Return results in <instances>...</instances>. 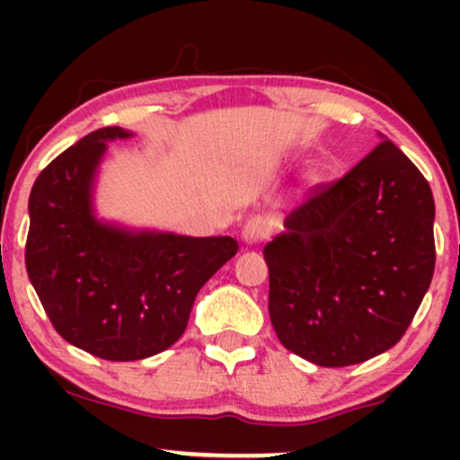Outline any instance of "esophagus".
I'll use <instances>...</instances> for the list:
<instances>
[{"label":"esophagus","instance_id":"obj_1","mask_svg":"<svg viewBox=\"0 0 460 460\" xmlns=\"http://www.w3.org/2000/svg\"><path fill=\"white\" fill-rule=\"evenodd\" d=\"M268 234H270V223L266 218H261V216H252L244 225V229H242V240L246 244H257V242L266 240Z\"/></svg>","mask_w":460,"mask_h":460}]
</instances>
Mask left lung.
Instances as JSON below:
<instances>
[{"mask_svg":"<svg viewBox=\"0 0 460 460\" xmlns=\"http://www.w3.org/2000/svg\"><path fill=\"white\" fill-rule=\"evenodd\" d=\"M285 218L263 246L279 341L322 367L381 355L409 329L435 272V199L387 136Z\"/></svg>","mask_w":460,"mask_h":460,"instance_id":"1","label":"left lung"}]
</instances>
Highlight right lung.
<instances>
[{
  "instance_id": "1",
  "label": "right lung",
  "mask_w": 460,
  "mask_h": 460,
  "mask_svg": "<svg viewBox=\"0 0 460 460\" xmlns=\"http://www.w3.org/2000/svg\"><path fill=\"white\" fill-rule=\"evenodd\" d=\"M134 131L84 136L36 177L25 244L28 277L54 329L108 361H138L186 331L199 289L237 252L229 235L192 237L105 220L94 188L108 142Z\"/></svg>"
}]
</instances>
